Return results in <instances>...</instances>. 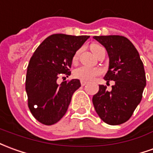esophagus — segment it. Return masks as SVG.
<instances>
[{"label":"esophagus","mask_w":153,"mask_h":153,"mask_svg":"<svg viewBox=\"0 0 153 153\" xmlns=\"http://www.w3.org/2000/svg\"><path fill=\"white\" fill-rule=\"evenodd\" d=\"M80 83H81V85H82V86H84V85H86V84H87V82H86V81H84V80H81V81H80Z\"/></svg>","instance_id":"1"}]
</instances>
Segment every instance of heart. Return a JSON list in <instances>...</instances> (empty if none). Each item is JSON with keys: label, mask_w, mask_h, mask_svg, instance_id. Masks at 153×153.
Here are the masks:
<instances>
[{"label": "heart", "mask_w": 153, "mask_h": 153, "mask_svg": "<svg viewBox=\"0 0 153 153\" xmlns=\"http://www.w3.org/2000/svg\"><path fill=\"white\" fill-rule=\"evenodd\" d=\"M101 48V46H99V45H96V44H93L90 49H91L92 52L96 55L97 52L99 51V49ZM78 59V53L75 54V55L74 56V61L77 60ZM100 73V70L99 69H95V68H88V67H80L79 69H77L74 71V76L82 80H91L94 78L96 75H98Z\"/></svg>", "instance_id": "obj_1"}]
</instances>
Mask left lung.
Masks as SVG:
<instances>
[{
	"label": "left lung",
	"instance_id": "8db88e82",
	"mask_svg": "<svg viewBox=\"0 0 153 153\" xmlns=\"http://www.w3.org/2000/svg\"><path fill=\"white\" fill-rule=\"evenodd\" d=\"M106 49L109 65L104 76L107 82L114 80L112 90L99 85L94 95L95 111L104 123L119 125L127 122L142 100L146 86V74L139 54L124 36H94Z\"/></svg>",
	"mask_w": 153,
	"mask_h": 153
}]
</instances>
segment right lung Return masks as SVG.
I'll list each match as a JSON object with an SVG mask.
<instances>
[{
	"label": "right lung",
	"instance_id": "1",
	"mask_svg": "<svg viewBox=\"0 0 153 153\" xmlns=\"http://www.w3.org/2000/svg\"><path fill=\"white\" fill-rule=\"evenodd\" d=\"M89 36L54 34L36 49L27 68L25 91L32 115L39 123L52 125L67 112L74 93L81 86L79 79L57 83L59 76L70 75L74 54Z\"/></svg>",
	"mask_w": 153,
	"mask_h": 153
}]
</instances>
